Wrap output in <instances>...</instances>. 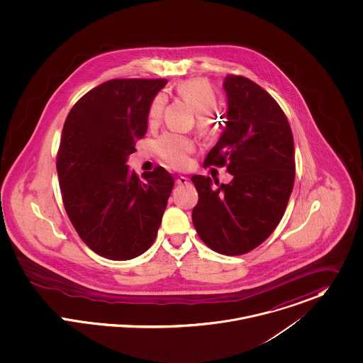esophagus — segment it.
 <instances>
[{
  "instance_id": "1",
  "label": "esophagus",
  "mask_w": 363,
  "mask_h": 363,
  "mask_svg": "<svg viewBox=\"0 0 363 363\" xmlns=\"http://www.w3.org/2000/svg\"><path fill=\"white\" fill-rule=\"evenodd\" d=\"M178 185H186V184H189V178H186V177H178L177 178V181H175Z\"/></svg>"
}]
</instances>
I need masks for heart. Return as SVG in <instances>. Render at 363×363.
<instances>
[{
    "label": "heart",
    "instance_id": "1",
    "mask_svg": "<svg viewBox=\"0 0 363 363\" xmlns=\"http://www.w3.org/2000/svg\"><path fill=\"white\" fill-rule=\"evenodd\" d=\"M175 93L196 111V128L201 135H213L218 128L217 118L211 113L217 106V94L213 86L204 79H189L177 84ZM164 106L165 96L160 93L153 99L149 107V123L153 125L162 118ZM155 149L165 164L177 169H184L191 164L195 142L186 135L168 132L156 140Z\"/></svg>",
    "mask_w": 363,
    "mask_h": 363
}]
</instances>
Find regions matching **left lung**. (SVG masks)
Wrapping results in <instances>:
<instances>
[{"label": "left lung", "instance_id": "1", "mask_svg": "<svg viewBox=\"0 0 363 363\" xmlns=\"http://www.w3.org/2000/svg\"><path fill=\"white\" fill-rule=\"evenodd\" d=\"M225 129L204 167H227L230 184L210 177L191 179L199 194L192 211L198 235L227 256L247 253L279 225L295 179L294 138L279 103L259 84L227 75Z\"/></svg>", "mask_w": 363, "mask_h": 363}]
</instances>
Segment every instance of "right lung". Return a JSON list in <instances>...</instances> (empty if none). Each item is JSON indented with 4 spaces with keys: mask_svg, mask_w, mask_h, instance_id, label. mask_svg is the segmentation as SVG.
<instances>
[{
    "mask_svg": "<svg viewBox=\"0 0 363 363\" xmlns=\"http://www.w3.org/2000/svg\"><path fill=\"white\" fill-rule=\"evenodd\" d=\"M165 79H111L69 111L57 153L65 211L97 255L129 260L156 240L174 178L162 167L129 172L128 156L147 132L149 107Z\"/></svg>",
    "mask_w": 363,
    "mask_h": 363,
    "instance_id": "right-lung-1",
    "label": "right lung"
}]
</instances>
